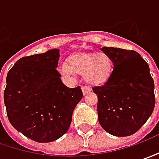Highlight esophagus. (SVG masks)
I'll return each mask as SVG.
<instances>
[{
  "label": "esophagus",
  "mask_w": 159,
  "mask_h": 159,
  "mask_svg": "<svg viewBox=\"0 0 159 159\" xmlns=\"http://www.w3.org/2000/svg\"><path fill=\"white\" fill-rule=\"evenodd\" d=\"M82 91H83L84 95H85V94H87L89 92H91V88H89L88 86H83L82 87Z\"/></svg>",
  "instance_id": "obj_1"
}]
</instances>
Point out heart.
Here are the masks:
<instances>
[{
	"label": "heart",
	"mask_w": 159,
	"mask_h": 159,
	"mask_svg": "<svg viewBox=\"0 0 159 159\" xmlns=\"http://www.w3.org/2000/svg\"><path fill=\"white\" fill-rule=\"evenodd\" d=\"M59 74L66 79L75 74L84 75V81L91 85H101L109 79L113 72V61L105 52L76 54L69 57L67 64L59 66Z\"/></svg>",
	"instance_id": "1"
}]
</instances>
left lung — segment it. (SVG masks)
<instances>
[{"mask_svg":"<svg viewBox=\"0 0 159 159\" xmlns=\"http://www.w3.org/2000/svg\"><path fill=\"white\" fill-rule=\"evenodd\" d=\"M114 68L109 79L93 91L98 97L101 127L114 136L135 134L146 123L155 107L154 81L148 63L134 51L103 47Z\"/></svg>","mask_w":159,"mask_h":159,"instance_id":"obj_1","label":"left lung"}]
</instances>
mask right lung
I'll return each instance as SVG.
<instances>
[{
  "label": "right lung",
  "mask_w": 159,
  "mask_h": 159,
  "mask_svg": "<svg viewBox=\"0 0 159 159\" xmlns=\"http://www.w3.org/2000/svg\"><path fill=\"white\" fill-rule=\"evenodd\" d=\"M59 59V49L24 57L7 75L4 103L9 121L34 142H51L65 134L83 98L81 87L62 83L56 69Z\"/></svg>",
  "instance_id": "1"
}]
</instances>
